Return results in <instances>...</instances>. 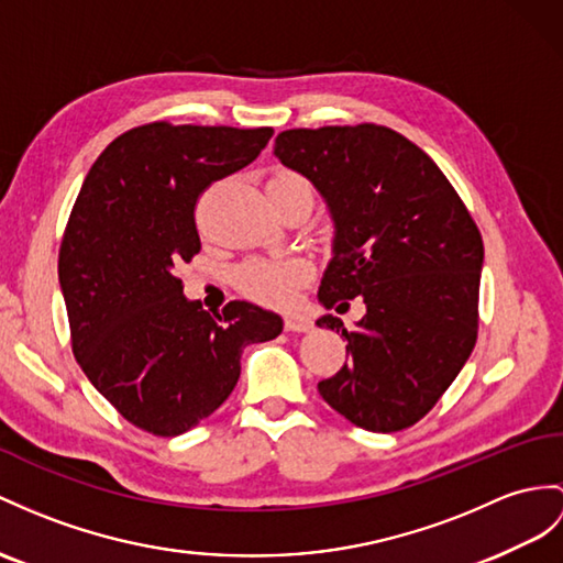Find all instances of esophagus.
Masks as SVG:
<instances>
[{
  "mask_svg": "<svg viewBox=\"0 0 563 563\" xmlns=\"http://www.w3.org/2000/svg\"><path fill=\"white\" fill-rule=\"evenodd\" d=\"M284 327L286 332H310V320L308 318H296V314H291V318L284 320Z\"/></svg>",
  "mask_w": 563,
  "mask_h": 563,
  "instance_id": "1",
  "label": "esophagus"
}]
</instances>
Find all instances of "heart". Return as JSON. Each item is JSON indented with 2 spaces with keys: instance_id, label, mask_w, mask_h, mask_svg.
I'll use <instances>...</instances> for the list:
<instances>
[{
  "instance_id": "heart-1",
  "label": "heart",
  "mask_w": 563,
  "mask_h": 563,
  "mask_svg": "<svg viewBox=\"0 0 563 563\" xmlns=\"http://www.w3.org/2000/svg\"><path fill=\"white\" fill-rule=\"evenodd\" d=\"M272 184H306L303 178L291 172H279L269 178ZM310 265L303 260H260V263L245 265L239 272V286L245 296L257 303L272 308H286L294 303L298 286L308 279Z\"/></svg>"
}]
</instances>
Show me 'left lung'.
<instances>
[{"label":"left lung","instance_id":"obj_1","mask_svg":"<svg viewBox=\"0 0 563 563\" xmlns=\"http://www.w3.org/2000/svg\"><path fill=\"white\" fill-rule=\"evenodd\" d=\"M272 155L306 176L334 224L318 300L363 298L351 361L318 389L369 432L418 422L456 379L477 336L483 239L459 194L418 145L385 126L291 129Z\"/></svg>","mask_w":563,"mask_h":563}]
</instances>
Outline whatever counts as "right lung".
Instances as JSON below:
<instances>
[{"label": "right lung", "instance_id": "obj_1", "mask_svg": "<svg viewBox=\"0 0 563 563\" xmlns=\"http://www.w3.org/2000/svg\"><path fill=\"white\" fill-rule=\"evenodd\" d=\"M269 139L267 126L150 123L109 143L80 186L59 251L74 353L141 430L196 428L234 391L243 349L282 334L277 312L234 300L210 314L176 277L200 251L198 196Z\"/></svg>", "mask_w": 563, "mask_h": 563}]
</instances>
